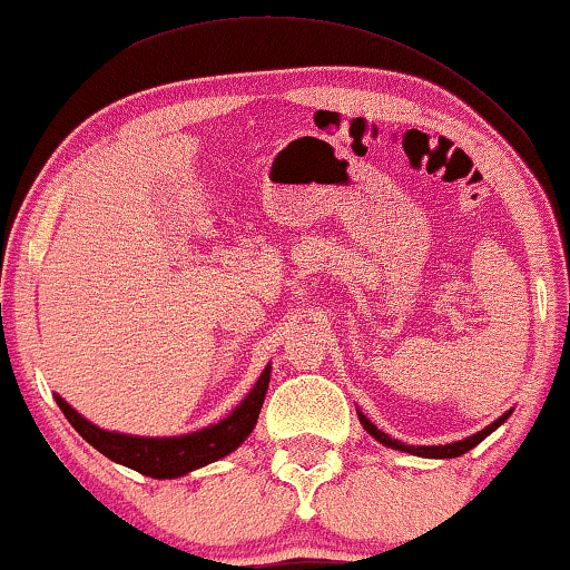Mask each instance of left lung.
I'll list each match as a JSON object with an SVG mask.
<instances>
[{"mask_svg": "<svg viewBox=\"0 0 570 570\" xmlns=\"http://www.w3.org/2000/svg\"><path fill=\"white\" fill-rule=\"evenodd\" d=\"M507 419H509V413H503L499 421H493L491 426L480 431V434L470 436V439H462V442H454V444H444V446H407V444H400V442H395V439H390L387 434H384V431L376 429L374 423L368 421L364 413H358V421H362V426H364V429L368 431V434H372L380 444H384V446H392V449H400V452L419 454V456H434V460H449V456H460V454H464V452H470L472 446H478L480 442H483V439H485L488 434H493V431L499 429L501 423L507 421Z\"/></svg>", "mask_w": 570, "mask_h": 570, "instance_id": "8db88e82", "label": "left lung"}]
</instances>
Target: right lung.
<instances>
[{
  "label": "right lung",
  "instance_id": "right-lung-1",
  "mask_svg": "<svg viewBox=\"0 0 570 570\" xmlns=\"http://www.w3.org/2000/svg\"><path fill=\"white\" fill-rule=\"evenodd\" d=\"M268 380L271 366H266V372L258 376L253 392L237 405V411H232V415H227L222 423L196 431V434L175 439H141L110 434V431H102L98 426H92L90 421H85L82 415L59 395H56V403H59L61 413L67 415V421L75 426L77 434L82 436L87 444L98 449V452L106 454L108 460L126 464V468L141 472V475L163 480L180 478L190 470L204 468V464L216 462L222 460L224 454L235 452L255 429V421H258L263 400H266L268 392Z\"/></svg>",
  "mask_w": 570,
  "mask_h": 570
}]
</instances>
